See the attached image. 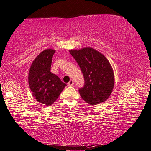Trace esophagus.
<instances>
[{
	"mask_svg": "<svg viewBox=\"0 0 151 151\" xmlns=\"http://www.w3.org/2000/svg\"><path fill=\"white\" fill-rule=\"evenodd\" d=\"M73 84H74V82L72 80H70V81L68 82V84H67V85L69 86H73Z\"/></svg>",
	"mask_w": 151,
	"mask_h": 151,
	"instance_id": "1",
	"label": "esophagus"
}]
</instances>
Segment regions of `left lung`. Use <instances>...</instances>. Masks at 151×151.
<instances>
[{"instance_id":"1","label":"left lung","mask_w":151,"mask_h":151,"mask_svg":"<svg viewBox=\"0 0 151 151\" xmlns=\"http://www.w3.org/2000/svg\"><path fill=\"white\" fill-rule=\"evenodd\" d=\"M69 52L77 62L84 78V87L78 90L82 98L91 105L105 101L114 84L113 70L107 59L91 48L70 50Z\"/></svg>"}]
</instances>
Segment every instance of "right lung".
<instances>
[{
	"mask_svg": "<svg viewBox=\"0 0 151 151\" xmlns=\"http://www.w3.org/2000/svg\"><path fill=\"white\" fill-rule=\"evenodd\" d=\"M55 50L47 49L35 59L29 72V85L37 101L47 106L60 96L67 84L50 72L52 57Z\"/></svg>",
	"mask_w": 151,
	"mask_h": 151,
	"instance_id": "1",
	"label": "right lung"
}]
</instances>
